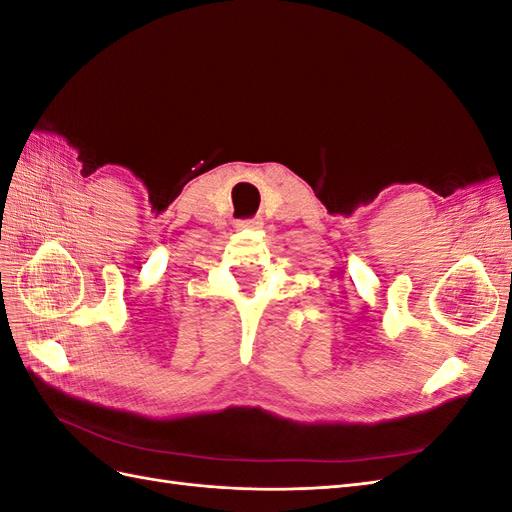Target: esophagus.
Listing matches in <instances>:
<instances>
[{"mask_svg": "<svg viewBox=\"0 0 512 512\" xmlns=\"http://www.w3.org/2000/svg\"><path fill=\"white\" fill-rule=\"evenodd\" d=\"M239 228H260L262 226V220L260 218H250V220H241L237 224Z\"/></svg>", "mask_w": 512, "mask_h": 512, "instance_id": "esophagus-1", "label": "esophagus"}]
</instances>
